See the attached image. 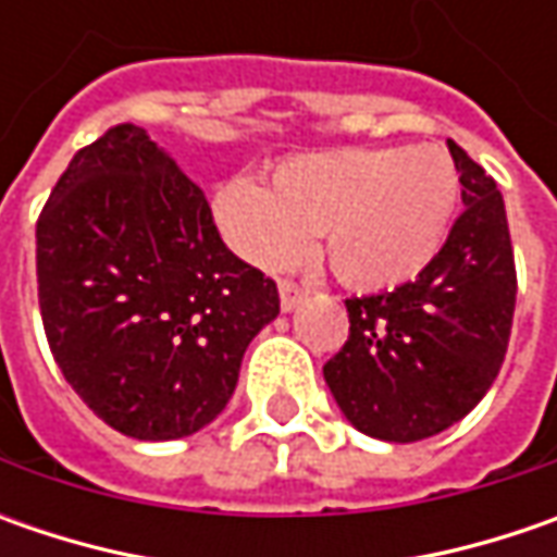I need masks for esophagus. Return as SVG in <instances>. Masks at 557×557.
Returning <instances> with one entry per match:
<instances>
[{
    "instance_id": "1",
    "label": "esophagus",
    "mask_w": 557,
    "mask_h": 557,
    "mask_svg": "<svg viewBox=\"0 0 557 557\" xmlns=\"http://www.w3.org/2000/svg\"><path fill=\"white\" fill-rule=\"evenodd\" d=\"M278 297H282V310L288 312L307 297V288L297 285V282H290V278H285V282H278Z\"/></svg>"
}]
</instances>
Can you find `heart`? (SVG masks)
Listing matches in <instances>:
<instances>
[{
	"instance_id": "heart-1",
	"label": "heart",
	"mask_w": 557,
	"mask_h": 557,
	"mask_svg": "<svg viewBox=\"0 0 557 557\" xmlns=\"http://www.w3.org/2000/svg\"><path fill=\"white\" fill-rule=\"evenodd\" d=\"M459 207V173L440 145L341 148L275 163L269 188L228 180L213 216L228 247L260 269L307 253L319 232L341 282L394 288L440 253Z\"/></svg>"
}]
</instances>
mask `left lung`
Instances as JSON below:
<instances>
[{"mask_svg":"<svg viewBox=\"0 0 557 557\" xmlns=\"http://www.w3.org/2000/svg\"><path fill=\"white\" fill-rule=\"evenodd\" d=\"M461 210L416 282L350 297V334L322 366L356 431L434 437L468 416L503 369L515 315V250L493 176L449 139Z\"/></svg>","mask_w":557,"mask_h":557,"instance_id":"left-lung-1","label":"left lung"}]
</instances>
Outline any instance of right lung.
Segmentation results:
<instances>
[{
  "mask_svg": "<svg viewBox=\"0 0 557 557\" xmlns=\"http://www.w3.org/2000/svg\"><path fill=\"white\" fill-rule=\"evenodd\" d=\"M54 362L104 424L180 440L220 416L275 282L223 245L198 185L141 126L79 148L36 220Z\"/></svg>",
  "mask_w": 557,
  "mask_h": 557,
  "instance_id": "1",
  "label": "right lung"
}]
</instances>
